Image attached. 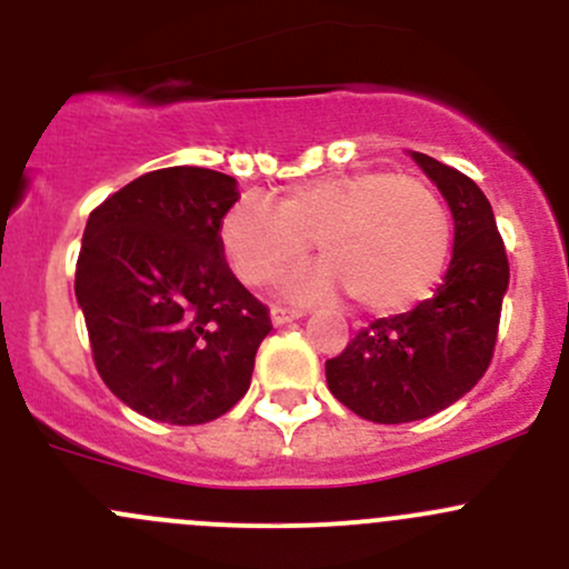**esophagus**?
Instances as JSON below:
<instances>
[{
	"label": "esophagus",
	"instance_id": "1",
	"mask_svg": "<svg viewBox=\"0 0 569 569\" xmlns=\"http://www.w3.org/2000/svg\"><path fill=\"white\" fill-rule=\"evenodd\" d=\"M300 317H306V311H295V308H280V306H274L272 311H269V319H272L274 327L286 325V321H295Z\"/></svg>",
	"mask_w": 569,
	"mask_h": 569
}]
</instances>
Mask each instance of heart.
<instances>
[{"label":"heart","mask_w":569,"mask_h":569,"mask_svg":"<svg viewBox=\"0 0 569 569\" xmlns=\"http://www.w3.org/2000/svg\"><path fill=\"white\" fill-rule=\"evenodd\" d=\"M283 295L319 300L347 291L371 313H396L429 295L451 244L449 209L429 183L388 170H355L295 183L274 209L244 198L220 222V248L239 280L263 286L308 256Z\"/></svg>","instance_id":"heart-1"}]
</instances>
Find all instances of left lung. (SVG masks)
Instances as JSON below:
<instances>
[{
	"instance_id": "left-lung-1",
	"label": "left lung",
	"mask_w": 569,
	"mask_h": 569,
	"mask_svg": "<svg viewBox=\"0 0 569 569\" xmlns=\"http://www.w3.org/2000/svg\"><path fill=\"white\" fill-rule=\"evenodd\" d=\"M455 217V250L443 283L412 311L371 321L327 360V388L375 423H407L462 399L485 377L496 349L509 261L490 200L460 170L410 151Z\"/></svg>"
}]
</instances>
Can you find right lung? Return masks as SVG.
Here are the masks:
<instances>
[{"label": "right lung", "mask_w": 569, "mask_h": 569, "mask_svg": "<svg viewBox=\"0 0 569 569\" xmlns=\"http://www.w3.org/2000/svg\"><path fill=\"white\" fill-rule=\"evenodd\" d=\"M237 200V178L181 164L134 178L88 217L73 289L96 369L153 421L231 410L272 330L222 258L220 222Z\"/></svg>", "instance_id": "1"}]
</instances>
